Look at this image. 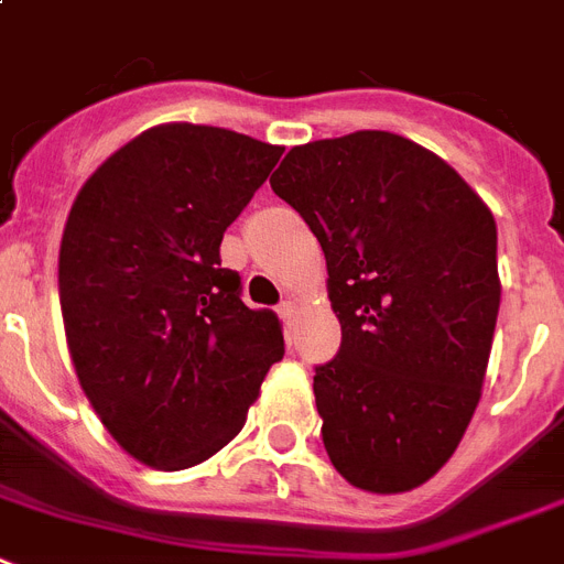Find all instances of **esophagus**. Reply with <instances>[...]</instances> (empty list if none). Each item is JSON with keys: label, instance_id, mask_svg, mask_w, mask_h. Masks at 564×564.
I'll list each match as a JSON object with an SVG mask.
<instances>
[{"label": "esophagus", "instance_id": "34e87169", "mask_svg": "<svg viewBox=\"0 0 564 564\" xmlns=\"http://www.w3.org/2000/svg\"><path fill=\"white\" fill-rule=\"evenodd\" d=\"M276 314H279V319H282V323H285V325H291V323H293V316H296V305H293L291 300L279 302Z\"/></svg>", "mask_w": 564, "mask_h": 564}]
</instances>
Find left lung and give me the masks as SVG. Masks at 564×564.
<instances>
[{
	"instance_id": "1",
	"label": "left lung",
	"mask_w": 564,
	"mask_h": 564,
	"mask_svg": "<svg viewBox=\"0 0 564 564\" xmlns=\"http://www.w3.org/2000/svg\"><path fill=\"white\" fill-rule=\"evenodd\" d=\"M328 262L343 325L314 366L325 453L348 484L430 481L481 398L499 316L496 221L430 149L392 132L293 147L271 175Z\"/></svg>"
}]
</instances>
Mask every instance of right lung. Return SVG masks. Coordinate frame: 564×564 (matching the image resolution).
Listing matches in <instances>:
<instances>
[{"label":"right lung","instance_id":"right-lung-1","mask_svg":"<svg viewBox=\"0 0 564 564\" xmlns=\"http://www.w3.org/2000/svg\"><path fill=\"white\" fill-rule=\"evenodd\" d=\"M285 149L218 126L166 123L83 184L59 245L74 369L111 438L187 469L245 426L285 355L273 311L241 302L221 239Z\"/></svg>","mask_w":564,"mask_h":564}]
</instances>
